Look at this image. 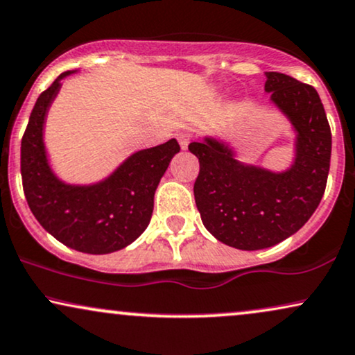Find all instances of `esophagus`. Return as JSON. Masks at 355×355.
<instances>
[{
    "label": "esophagus",
    "mask_w": 355,
    "mask_h": 355,
    "mask_svg": "<svg viewBox=\"0 0 355 355\" xmlns=\"http://www.w3.org/2000/svg\"><path fill=\"white\" fill-rule=\"evenodd\" d=\"M191 139H192V135L189 133V131H182V133L178 135V141H179V144H181L182 150H187Z\"/></svg>",
    "instance_id": "obj_1"
}]
</instances>
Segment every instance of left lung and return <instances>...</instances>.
I'll return each instance as SVG.
<instances>
[{
  "label": "left lung",
  "mask_w": 355,
  "mask_h": 355,
  "mask_svg": "<svg viewBox=\"0 0 355 355\" xmlns=\"http://www.w3.org/2000/svg\"><path fill=\"white\" fill-rule=\"evenodd\" d=\"M265 90L298 133L290 169L271 173L242 164L229 146L211 138L189 144L200 164L194 198L202 224L240 250L273 247L296 234L318 209L329 174L331 128L316 89L266 72Z\"/></svg>",
  "instance_id": "8db88e82"
}]
</instances>
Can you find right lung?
<instances>
[{
    "label": "right lung",
    "mask_w": 355,
    "mask_h": 355,
    "mask_svg": "<svg viewBox=\"0 0 355 355\" xmlns=\"http://www.w3.org/2000/svg\"><path fill=\"white\" fill-rule=\"evenodd\" d=\"M64 72L39 95L21 139V178L31 212L52 237L73 250L112 253L143 234L151 220L153 199L179 143L131 155L110 178L94 186H69L47 164L42 126L47 108L60 89Z\"/></svg>",
    "instance_id": "obj_1"
}]
</instances>
